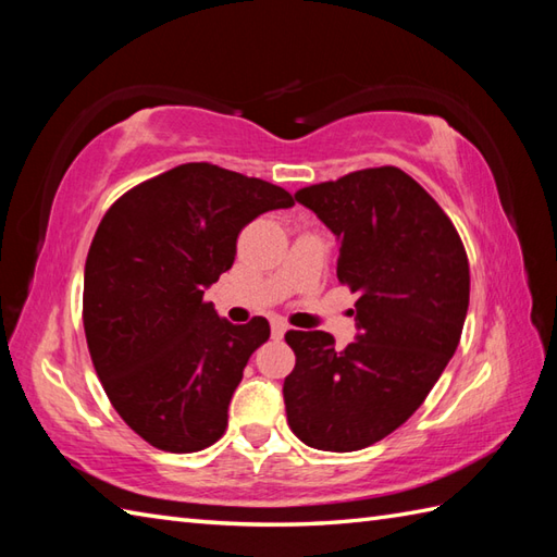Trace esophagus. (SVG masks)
<instances>
[{"mask_svg":"<svg viewBox=\"0 0 557 557\" xmlns=\"http://www.w3.org/2000/svg\"><path fill=\"white\" fill-rule=\"evenodd\" d=\"M270 330H272V337H282L289 330V325L285 321H280V318H275V321H272V325H270Z\"/></svg>","mask_w":557,"mask_h":557,"instance_id":"esophagus-1","label":"esophagus"}]
</instances>
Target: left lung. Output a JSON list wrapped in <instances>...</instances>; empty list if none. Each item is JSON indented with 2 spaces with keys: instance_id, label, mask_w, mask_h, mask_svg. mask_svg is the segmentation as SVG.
Segmentation results:
<instances>
[{
  "instance_id": "obj_1",
  "label": "left lung",
  "mask_w": 557,
  "mask_h": 557,
  "mask_svg": "<svg viewBox=\"0 0 557 557\" xmlns=\"http://www.w3.org/2000/svg\"><path fill=\"white\" fill-rule=\"evenodd\" d=\"M339 239L337 280L357 299V339L289 330L287 421L301 443L354 453L399 429L445 371L469 309V260L443 208L399 168L299 188Z\"/></svg>"
}]
</instances>
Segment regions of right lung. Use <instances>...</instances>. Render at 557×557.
Wrapping results in <instances>:
<instances>
[{"label": "right lung", "instance_id": "add662e5", "mask_svg": "<svg viewBox=\"0 0 557 557\" xmlns=\"http://www.w3.org/2000/svg\"><path fill=\"white\" fill-rule=\"evenodd\" d=\"M294 198L210 162L180 164L104 212L83 277V327L112 407L152 447L198 453L227 429V407L265 318L232 325L203 299L236 236Z\"/></svg>", "mask_w": 557, "mask_h": 557}]
</instances>
